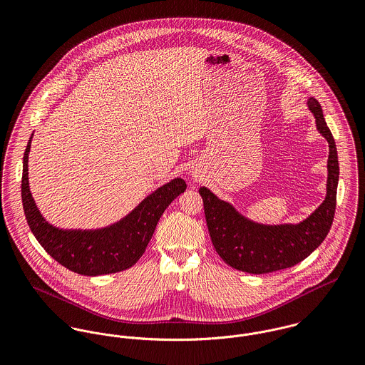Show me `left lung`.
<instances>
[{
  "label": "left lung",
  "mask_w": 365,
  "mask_h": 365,
  "mask_svg": "<svg viewBox=\"0 0 365 365\" xmlns=\"http://www.w3.org/2000/svg\"><path fill=\"white\" fill-rule=\"evenodd\" d=\"M308 106L317 130L329 142L326 198L311 216L298 225H261L245 217L208 188H200L213 247L222 260L239 271L265 274L289 268L316 250L331 227L339 182L337 149L320 104L309 98Z\"/></svg>",
  "instance_id": "left-lung-1"
}]
</instances>
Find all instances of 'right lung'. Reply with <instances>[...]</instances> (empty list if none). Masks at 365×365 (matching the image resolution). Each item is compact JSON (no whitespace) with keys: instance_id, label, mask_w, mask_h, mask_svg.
Wrapping results in <instances>:
<instances>
[{"instance_id":"obj_1","label":"right lung","mask_w":365,"mask_h":365,"mask_svg":"<svg viewBox=\"0 0 365 365\" xmlns=\"http://www.w3.org/2000/svg\"><path fill=\"white\" fill-rule=\"evenodd\" d=\"M32 136L24 153L21 191L25 217L41 246L63 267L88 277L119 272L136 264L143 256L163 212L185 191V181L171 180L110 226L96 230L58 229L42 216L29 190L28 155Z\"/></svg>"}]
</instances>
